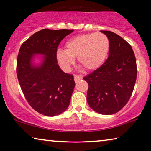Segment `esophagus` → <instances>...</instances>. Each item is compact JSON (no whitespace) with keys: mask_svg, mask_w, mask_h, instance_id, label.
<instances>
[{"mask_svg":"<svg viewBox=\"0 0 151 151\" xmlns=\"http://www.w3.org/2000/svg\"><path fill=\"white\" fill-rule=\"evenodd\" d=\"M82 78L81 76H78V75H74V80L75 82H78L79 80H80Z\"/></svg>","mask_w":151,"mask_h":151,"instance_id":"esophagus-1","label":"esophagus"}]
</instances>
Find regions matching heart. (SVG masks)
<instances>
[{
	"instance_id": "1",
	"label": "heart",
	"mask_w": 151,
	"mask_h": 151,
	"mask_svg": "<svg viewBox=\"0 0 151 151\" xmlns=\"http://www.w3.org/2000/svg\"><path fill=\"white\" fill-rule=\"evenodd\" d=\"M110 49V42L102 33L79 35L65 44V50L58 49L56 58L60 65L68 70L77 57L78 63L86 71H93L104 63Z\"/></svg>"
}]
</instances>
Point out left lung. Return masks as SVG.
<instances>
[{
    "mask_svg": "<svg viewBox=\"0 0 151 151\" xmlns=\"http://www.w3.org/2000/svg\"><path fill=\"white\" fill-rule=\"evenodd\" d=\"M110 42L109 57L98 69L84 76L87 102L97 113L112 115L127 104L137 78V64L131 45L115 33L101 31Z\"/></svg>",
    "mask_w": 151,
    "mask_h": 151,
    "instance_id": "obj_1",
    "label": "left lung"
}]
</instances>
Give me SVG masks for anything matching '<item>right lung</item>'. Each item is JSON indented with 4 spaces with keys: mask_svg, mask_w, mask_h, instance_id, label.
<instances>
[{
    "mask_svg": "<svg viewBox=\"0 0 151 151\" xmlns=\"http://www.w3.org/2000/svg\"><path fill=\"white\" fill-rule=\"evenodd\" d=\"M73 32L44 29L24 41L18 52L16 73L22 91L29 104L46 116L60 115L69 105L75 86L73 76L60 69L56 53L61 41ZM36 53L45 55L37 68L30 63Z\"/></svg>",
    "mask_w": 151,
    "mask_h": 151,
    "instance_id": "add662e5",
    "label": "right lung"
}]
</instances>
